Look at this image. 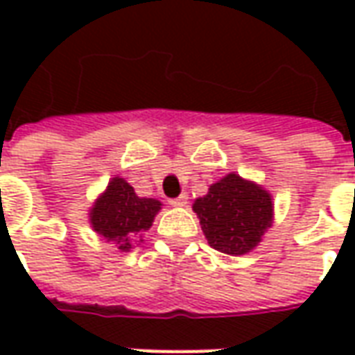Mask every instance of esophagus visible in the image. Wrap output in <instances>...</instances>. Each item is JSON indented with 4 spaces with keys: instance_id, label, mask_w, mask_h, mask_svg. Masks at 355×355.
I'll return each mask as SVG.
<instances>
[{
    "instance_id": "obj_1",
    "label": "esophagus",
    "mask_w": 355,
    "mask_h": 355,
    "mask_svg": "<svg viewBox=\"0 0 355 355\" xmlns=\"http://www.w3.org/2000/svg\"><path fill=\"white\" fill-rule=\"evenodd\" d=\"M186 203H188V193H180L175 200H169V205L173 207H184Z\"/></svg>"
}]
</instances>
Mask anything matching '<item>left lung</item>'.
Returning <instances> with one entry per match:
<instances>
[{"mask_svg":"<svg viewBox=\"0 0 355 355\" xmlns=\"http://www.w3.org/2000/svg\"><path fill=\"white\" fill-rule=\"evenodd\" d=\"M192 209L209 245L232 257L253 251L274 220L272 196L234 173L211 184Z\"/></svg>","mask_w":355,"mask_h":355,"instance_id":"1","label":"left lung"}]
</instances>
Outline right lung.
Masks as SVG:
<instances>
[{
	"instance_id": "obj_1",
	"label": "right lung",
	"mask_w": 355,
	"mask_h": 355,
	"mask_svg": "<svg viewBox=\"0 0 355 355\" xmlns=\"http://www.w3.org/2000/svg\"><path fill=\"white\" fill-rule=\"evenodd\" d=\"M159 209L162 201L139 198L129 182L114 177L91 207L89 223L98 236L114 241L119 251H129L132 241L142 238V232L152 226Z\"/></svg>"
}]
</instances>
